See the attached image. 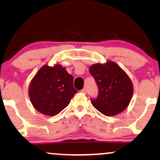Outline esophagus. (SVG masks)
<instances>
[{"label": "esophagus", "mask_w": 160, "mask_h": 160, "mask_svg": "<svg viewBox=\"0 0 160 160\" xmlns=\"http://www.w3.org/2000/svg\"><path fill=\"white\" fill-rule=\"evenodd\" d=\"M81 92H82V93H84V94H85V93L87 92V90H86V89H85V88H83L82 90H81Z\"/></svg>", "instance_id": "obj_1"}]
</instances>
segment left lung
Returning a JSON list of instances; mask_svg holds the SVG:
<instances>
[{"mask_svg": "<svg viewBox=\"0 0 160 160\" xmlns=\"http://www.w3.org/2000/svg\"><path fill=\"white\" fill-rule=\"evenodd\" d=\"M90 72L98 88V97L91 98L93 107L106 116L123 112L133 95V85L127 74L111 61L92 65Z\"/></svg>", "mask_w": 160, "mask_h": 160, "instance_id": "obj_1", "label": "left lung"}]
</instances>
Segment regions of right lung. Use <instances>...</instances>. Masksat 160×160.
I'll return each instance as SVG.
<instances>
[{"label": "right lung", "mask_w": 160, "mask_h": 160, "mask_svg": "<svg viewBox=\"0 0 160 160\" xmlns=\"http://www.w3.org/2000/svg\"><path fill=\"white\" fill-rule=\"evenodd\" d=\"M73 77L65 68L44 65L33 78L28 95L35 109L45 115L59 114L78 92L73 88Z\"/></svg>", "instance_id": "add662e5"}]
</instances>
